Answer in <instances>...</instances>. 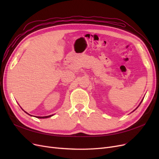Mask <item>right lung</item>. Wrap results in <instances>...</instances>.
<instances>
[{
  "instance_id": "obj_1",
  "label": "right lung",
  "mask_w": 159,
  "mask_h": 159,
  "mask_svg": "<svg viewBox=\"0 0 159 159\" xmlns=\"http://www.w3.org/2000/svg\"><path fill=\"white\" fill-rule=\"evenodd\" d=\"M26 112V111H25ZM27 114H28V113H26ZM28 115H30V114H28ZM53 115H48V116H45V117H36L37 118H40V119H44V118H48V117H52ZM32 116V115H31Z\"/></svg>"
}]
</instances>
